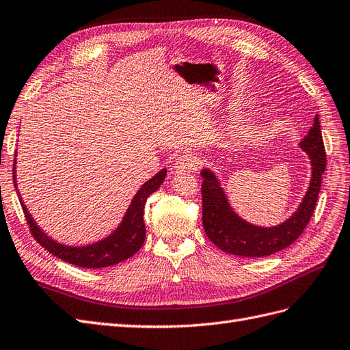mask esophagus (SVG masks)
Instances as JSON below:
<instances>
[{
  "mask_svg": "<svg viewBox=\"0 0 350 350\" xmlns=\"http://www.w3.org/2000/svg\"><path fill=\"white\" fill-rule=\"evenodd\" d=\"M198 164H199V159L195 154L185 152L183 155H180L176 159L174 167H176V172L183 173V172H191V170H196Z\"/></svg>",
  "mask_w": 350,
  "mask_h": 350,
  "instance_id": "1",
  "label": "esophagus"
}]
</instances>
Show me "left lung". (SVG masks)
Returning <instances> with one entry per match:
<instances>
[{
    "label": "left lung",
    "mask_w": 350,
    "mask_h": 350,
    "mask_svg": "<svg viewBox=\"0 0 350 350\" xmlns=\"http://www.w3.org/2000/svg\"><path fill=\"white\" fill-rule=\"evenodd\" d=\"M301 148L311 159V183L296 213L274 227L254 226L239 217L228 204L215 174L208 168L202 170V224L209 241L227 254L261 258L291 246L304 233L314 214L327 163L318 116H315L312 127L302 139Z\"/></svg>",
    "instance_id": "8db88e82"
}]
</instances>
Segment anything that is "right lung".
Wrapping results in <instances>:
<instances>
[{
	"label": "right lung",
	"instance_id": "obj_1",
	"mask_svg": "<svg viewBox=\"0 0 350 350\" xmlns=\"http://www.w3.org/2000/svg\"><path fill=\"white\" fill-rule=\"evenodd\" d=\"M16 165V158H14ZM167 176V170L163 168L158 172L152 178L139 189L135 195L132 204L129 205L127 211L123 217V221L116 228L108 237L103 239L96 243L86 245V246H67L63 243H58L48 237L38 224L33 221L32 215L29 214L27 208L22 204L23 213L26 217V221L31 227V232L35 237V241L42 245L49 254L55 255L57 258L63 259V261L73 264L76 267L83 268H105L111 267L124 261V259L135 255L139 249L142 247L145 242V223H144V209L148 196L154 193L157 189L163 185L164 178ZM13 180L16 187V172L13 170Z\"/></svg>",
	"mask_w": 350,
	"mask_h": 350
}]
</instances>
